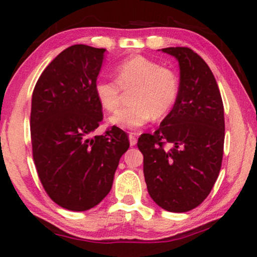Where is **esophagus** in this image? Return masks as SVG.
Wrapping results in <instances>:
<instances>
[{
	"label": "esophagus",
	"instance_id": "esophagus-1",
	"mask_svg": "<svg viewBox=\"0 0 257 257\" xmlns=\"http://www.w3.org/2000/svg\"><path fill=\"white\" fill-rule=\"evenodd\" d=\"M137 141H138V139H137V137H135V134L131 133V134H129V143H131V146L137 145Z\"/></svg>",
	"mask_w": 257,
	"mask_h": 257
}]
</instances>
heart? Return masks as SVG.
Instances as JSON below:
<instances>
[{"label":"heart","mask_w":257,"mask_h":257,"mask_svg":"<svg viewBox=\"0 0 257 257\" xmlns=\"http://www.w3.org/2000/svg\"><path fill=\"white\" fill-rule=\"evenodd\" d=\"M131 106L120 108L110 118L111 124L122 129H138L153 117L163 118L175 105L179 95V77L175 71L161 66L143 55L131 57L116 67V81H96V99L104 110H117L122 90L130 91Z\"/></svg>","instance_id":"obj_1"}]
</instances>
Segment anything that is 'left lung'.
Masks as SVG:
<instances>
[{
    "instance_id": "obj_1",
    "label": "left lung",
    "mask_w": 257,
    "mask_h": 257,
    "mask_svg": "<svg viewBox=\"0 0 257 257\" xmlns=\"http://www.w3.org/2000/svg\"><path fill=\"white\" fill-rule=\"evenodd\" d=\"M162 52L179 61V95L153 134H143L147 191L156 204L172 213L198 206L219 176L225 141L223 104L206 63L187 47Z\"/></svg>"
}]
</instances>
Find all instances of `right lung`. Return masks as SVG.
Returning a JSON list of instances; mask_svg holds the SVG:
<instances>
[{"label": "right lung", "instance_id": "obj_1", "mask_svg": "<svg viewBox=\"0 0 257 257\" xmlns=\"http://www.w3.org/2000/svg\"><path fill=\"white\" fill-rule=\"evenodd\" d=\"M104 48L75 44L44 69L32 93L31 144L47 194L61 208L89 210L107 196L128 137L113 125L91 137L102 120L96 78Z\"/></svg>", "mask_w": 257, "mask_h": 257}]
</instances>
